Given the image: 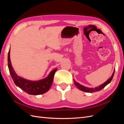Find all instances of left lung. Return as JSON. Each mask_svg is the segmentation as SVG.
Masks as SVG:
<instances>
[{"label":"left lung","instance_id":"left-lung-1","mask_svg":"<svg viewBox=\"0 0 124 124\" xmlns=\"http://www.w3.org/2000/svg\"><path fill=\"white\" fill-rule=\"evenodd\" d=\"M114 72H115V70H114V72H113V74H112V76H111V77L108 81H107L106 82H105V83H104L102 84H101L99 86H98V87L93 88L86 87H85V86L82 85H80V84H78V83H77V82H75L73 80L74 83L75 85H76V86L78 89H80L81 91H82L83 92H87V93H93V92H98V91H101V90L103 89L105 87V86H107L108 84H109L110 83V82L112 81V78H113L114 74Z\"/></svg>","mask_w":124,"mask_h":124}]
</instances>
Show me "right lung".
<instances>
[{
    "label": "right lung",
    "instance_id": "1",
    "mask_svg": "<svg viewBox=\"0 0 124 124\" xmlns=\"http://www.w3.org/2000/svg\"><path fill=\"white\" fill-rule=\"evenodd\" d=\"M8 62L9 72L14 83L26 93L29 95H38L43 94L50 89L53 83L54 74L57 69L53 70L48 75V76L44 79L39 81H31L18 76L14 72L11 63L10 50L8 52Z\"/></svg>",
    "mask_w": 124,
    "mask_h": 124
}]
</instances>
